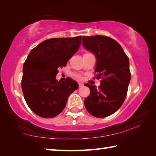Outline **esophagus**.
Masks as SVG:
<instances>
[{"instance_id":"esophagus-1","label":"esophagus","mask_w":156,"mask_h":156,"mask_svg":"<svg viewBox=\"0 0 156 156\" xmlns=\"http://www.w3.org/2000/svg\"><path fill=\"white\" fill-rule=\"evenodd\" d=\"M78 84H79V87H81L83 86V84L82 83H78Z\"/></svg>"}]
</instances>
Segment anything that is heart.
Wrapping results in <instances>:
<instances>
[{
	"label": "heart",
	"instance_id": "1",
	"mask_svg": "<svg viewBox=\"0 0 156 156\" xmlns=\"http://www.w3.org/2000/svg\"><path fill=\"white\" fill-rule=\"evenodd\" d=\"M76 77H77V78H80V76H79L78 75H76Z\"/></svg>",
	"mask_w": 156,
	"mask_h": 156
}]
</instances>
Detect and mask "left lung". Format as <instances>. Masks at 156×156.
Segmentation results:
<instances>
[{
  "instance_id": "1",
  "label": "left lung",
  "mask_w": 156,
  "mask_h": 156,
  "mask_svg": "<svg viewBox=\"0 0 156 156\" xmlns=\"http://www.w3.org/2000/svg\"><path fill=\"white\" fill-rule=\"evenodd\" d=\"M82 43L96 56V78H102L99 89L84 84L90 89L84 106L95 117H107L119 109L125 100L131 80L129 58L120 44L109 37L83 36Z\"/></svg>"
}]
</instances>
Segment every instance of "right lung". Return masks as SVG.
I'll use <instances>...</instances> for the list:
<instances>
[{
    "mask_svg": "<svg viewBox=\"0 0 156 156\" xmlns=\"http://www.w3.org/2000/svg\"><path fill=\"white\" fill-rule=\"evenodd\" d=\"M82 36L44 41L31 49L23 68L21 87L29 107L36 115L54 118L61 113L69 95L78 88L72 78L58 82V68L66 66L78 51Z\"/></svg>",
    "mask_w": 156,
    "mask_h": 156,
    "instance_id": "right-lung-1",
    "label": "right lung"
}]
</instances>
